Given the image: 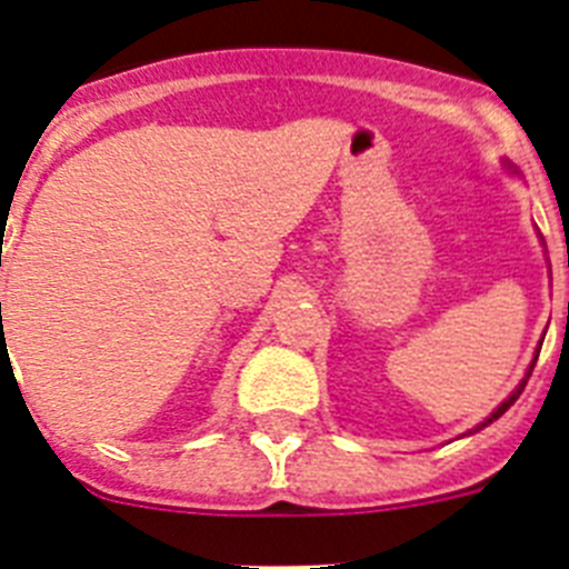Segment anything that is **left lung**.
I'll list each match as a JSON object with an SVG mask.
<instances>
[{
  "instance_id": "left-lung-1",
  "label": "left lung",
  "mask_w": 569,
  "mask_h": 569,
  "mask_svg": "<svg viewBox=\"0 0 569 569\" xmlns=\"http://www.w3.org/2000/svg\"><path fill=\"white\" fill-rule=\"evenodd\" d=\"M567 308H569V305H567ZM536 359H539V356H536ZM532 367H536V361H532V365H530V373H532ZM525 385H527V379H525V381H521V385H519V387H516V393H512V396H510V399H507V401H505V405H501V407H499V410H496V413H492V416H490V419H487V421H481V425H479V427H476V430H481V427L492 425V421L499 419V416H505V410H507V407H510V405H512V401H516V399H519V396H521V390H525Z\"/></svg>"
}]
</instances>
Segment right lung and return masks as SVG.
<instances>
[{
    "label": "right lung",
    "instance_id": "right-lung-1",
    "mask_svg": "<svg viewBox=\"0 0 569 569\" xmlns=\"http://www.w3.org/2000/svg\"><path fill=\"white\" fill-rule=\"evenodd\" d=\"M0 313H2V305H0Z\"/></svg>",
    "mask_w": 569,
    "mask_h": 569
}]
</instances>
